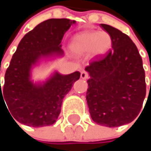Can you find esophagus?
Returning <instances> with one entry per match:
<instances>
[{
    "instance_id": "34e87169",
    "label": "esophagus",
    "mask_w": 151,
    "mask_h": 151,
    "mask_svg": "<svg viewBox=\"0 0 151 151\" xmlns=\"http://www.w3.org/2000/svg\"><path fill=\"white\" fill-rule=\"evenodd\" d=\"M80 77L83 79H86V78H88V73L86 71H82L81 73H80Z\"/></svg>"
}]
</instances>
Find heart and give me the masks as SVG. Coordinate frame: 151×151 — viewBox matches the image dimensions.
I'll return each mask as SVG.
<instances>
[{
  "mask_svg": "<svg viewBox=\"0 0 151 151\" xmlns=\"http://www.w3.org/2000/svg\"><path fill=\"white\" fill-rule=\"evenodd\" d=\"M112 39L105 31H84L77 34L71 42L72 49L78 54L92 50L95 56L103 55L110 49Z\"/></svg>",
  "mask_w": 151,
  "mask_h": 151,
  "instance_id": "1",
  "label": "heart"
}]
</instances>
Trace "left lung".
<instances>
[{"mask_svg":"<svg viewBox=\"0 0 151 151\" xmlns=\"http://www.w3.org/2000/svg\"><path fill=\"white\" fill-rule=\"evenodd\" d=\"M101 26L111 37L113 49L86 67L90 76L86 101L94 122L119 127L133 122L141 111L146 95L145 73L130 37L110 25Z\"/></svg>","mask_w":151,"mask_h":151,"instance_id":"1","label":"left lung"}]
</instances>
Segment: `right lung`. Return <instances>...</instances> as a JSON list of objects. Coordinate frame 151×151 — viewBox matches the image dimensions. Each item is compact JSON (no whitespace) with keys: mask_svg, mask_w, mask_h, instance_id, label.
Returning <instances> with one entry per match:
<instances>
[{"mask_svg":"<svg viewBox=\"0 0 151 151\" xmlns=\"http://www.w3.org/2000/svg\"><path fill=\"white\" fill-rule=\"evenodd\" d=\"M73 24L75 21L65 18L46 20L19 43L6 71L2 88L0 85V106L1 101H6L15 123L44 127L52 125L58 119L63 99L80 73L61 75L56 73L44 85L36 86L29 80V72L41 57L63 54V37Z\"/></svg>","mask_w":151,"mask_h":151,"instance_id":"1","label":"right lung"}]
</instances>
